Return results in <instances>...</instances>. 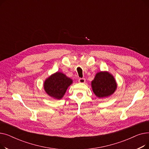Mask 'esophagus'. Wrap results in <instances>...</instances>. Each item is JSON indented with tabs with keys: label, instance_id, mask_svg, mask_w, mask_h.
Listing matches in <instances>:
<instances>
[{
	"label": "esophagus",
	"instance_id": "34e87169",
	"mask_svg": "<svg viewBox=\"0 0 149 149\" xmlns=\"http://www.w3.org/2000/svg\"><path fill=\"white\" fill-rule=\"evenodd\" d=\"M85 81H86V80H85V79H79V83H85Z\"/></svg>",
	"mask_w": 149,
	"mask_h": 149
}]
</instances>
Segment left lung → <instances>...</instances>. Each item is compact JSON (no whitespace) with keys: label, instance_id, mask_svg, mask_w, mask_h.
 I'll return each mask as SVG.
<instances>
[{"label":"left lung","instance_id":"obj_1","mask_svg":"<svg viewBox=\"0 0 149 149\" xmlns=\"http://www.w3.org/2000/svg\"><path fill=\"white\" fill-rule=\"evenodd\" d=\"M93 93L98 98H104L112 95L117 84L113 76L107 71L98 72L91 83Z\"/></svg>","mask_w":149,"mask_h":149}]
</instances>
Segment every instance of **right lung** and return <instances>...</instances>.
Segmentation results:
<instances>
[{"instance_id":"right-lung-1","label":"right lung","mask_w":149,"mask_h":149,"mask_svg":"<svg viewBox=\"0 0 149 149\" xmlns=\"http://www.w3.org/2000/svg\"><path fill=\"white\" fill-rule=\"evenodd\" d=\"M72 80L60 72L51 75L44 82V89L48 94L55 98L60 100L64 96Z\"/></svg>"}]
</instances>
